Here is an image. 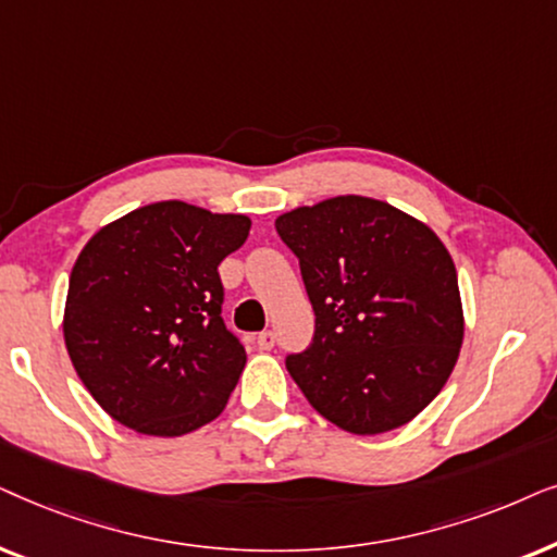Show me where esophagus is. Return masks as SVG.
I'll use <instances>...</instances> for the list:
<instances>
[{"mask_svg":"<svg viewBox=\"0 0 557 557\" xmlns=\"http://www.w3.org/2000/svg\"><path fill=\"white\" fill-rule=\"evenodd\" d=\"M257 346L262 348V351H270V348L274 346V333L272 331H262L257 336Z\"/></svg>","mask_w":557,"mask_h":557,"instance_id":"1","label":"esophagus"}]
</instances>
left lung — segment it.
Returning a JSON list of instances; mask_svg holds the SVG:
<instances>
[{
	"label": "left lung",
	"mask_w": 557,
	"mask_h": 557,
	"mask_svg": "<svg viewBox=\"0 0 557 557\" xmlns=\"http://www.w3.org/2000/svg\"><path fill=\"white\" fill-rule=\"evenodd\" d=\"M274 228L298 257L315 313L310 346L285 359L302 395L354 435L410 422L463 344L448 249L425 224L364 196L302 206Z\"/></svg>",
	"instance_id": "left-lung-1"
}]
</instances>
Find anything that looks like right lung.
<instances>
[{"label":"right lung","mask_w":557,"mask_h":557,"mask_svg":"<svg viewBox=\"0 0 557 557\" xmlns=\"http://www.w3.org/2000/svg\"><path fill=\"white\" fill-rule=\"evenodd\" d=\"M249 226L242 213L162 201L103 226L81 251L65 348L116 422L175 438L224 412L247 351L221 318L219 264Z\"/></svg>","instance_id":"1"}]
</instances>
